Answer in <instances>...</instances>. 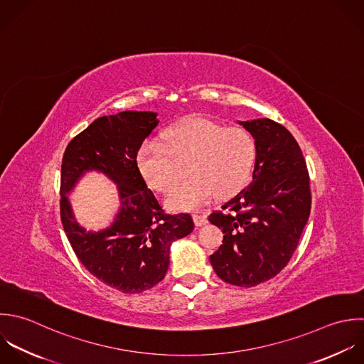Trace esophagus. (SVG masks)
<instances>
[{"mask_svg": "<svg viewBox=\"0 0 364 364\" xmlns=\"http://www.w3.org/2000/svg\"><path fill=\"white\" fill-rule=\"evenodd\" d=\"M193 218H194V223H196L197 227H203V225H205L208 223L207 215L204 213H197V214L193 215Z\"/></svg>", "mask_w": 364, "mask_h": 364, "instance_id": "esophagus-1", "label": "esophagus"}]
</instances>
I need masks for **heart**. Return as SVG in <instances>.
Here are the masks:
<instances>
[{
  "label": "heart",
  "mask_w": 364,
  "mask_h": 364,
  "mask_svg": "<svg viewBox=\"0 0 364 364\" xmlns=\"http://www.w3.org/2000/svg\"><path fill=\"white\" fill-rule=\"evenodd\" d=\"M257 159V141L250 130L227 127L197 117L168 127L163 141L146 140L136 157L144 181L166 191L187 164L188 178L174 184L166 196L171 210H196L215 194L228 197L244 188Z\"/></svg>",
  "instance_id": "heart-1"
}]
</instances>
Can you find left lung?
I'll list each match as a JSON object with an SVG mask.
<instances>
[{"label": "left lung", "instance_id": "8db88e82", "mask_svg": "<svg viewBox=\"0 0 364 364\" xmlns=\"http://www.w3.org/2000/svg\"><path fill=\"white\" fill-rule=\"evenodd\" d=\"M238 123L257 141L252 183L208 217L224 232L210 262L224 282L251 288L292 258L311 214V187L302 150L287 127L271 119Z\"/></svg>", "mask_w": 364, "mask_h": 364}]
</instances>
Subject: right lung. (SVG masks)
Wrapping results in <instances>:
<instances>
[{
	"label": "right lung",
	"instance_id": "add662e5",
	"mask_svg": "<svg viewBox=\"0 0 364 364\" xmlns=\"http://www.w3.org/2000/svg\"><path fill=\"white\" fill-rule=\"evenodd\" d=\"M157 124L154 112L102 116L69 141L62 159L60 220L66 237L82 265L123 294L156 287L168 269L171 244L194 230L190 214L164 213L137 168V151ZM87 171H99L118 186L119 213L100 232H86L67 198Z\"/></svg>",
	"mask_w": 364,
	"mask_h": 364
}]
</instances>
